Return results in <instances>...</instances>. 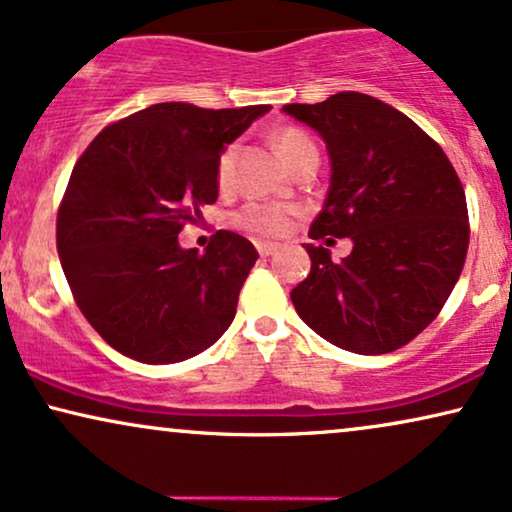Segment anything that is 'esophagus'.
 I'll return each instance as SVG.
<instances>
[{
	"mask_svg": "<svg viewBox=\"0 0 512 512\" xmlns=\"http://www.w3.org/2000/svg\"><path fill=\"white\" fill-rule=\"evenodd\" d=\"M256 249H258V254H261V256H272L280 247H277V244H272V242H256Z\"/></svg>",
	"mask_w": 512,
	"mask_h": 512,
	"instance_id": "1",
	"label": "esophagus"
}]
</instances>
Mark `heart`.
Listing matches in <instances>:
<instances>
[{"mask_svg": "<svg viewBox=\"0 0 512 512\" xmlns=\"http://www.w3.org/2000/svg\"><path fill=\"white\" fill-rule=\"evenodd\" d=\"M272 145H275L277 155L282 157V162L287 164V167H294L301 157L310 155V152H317L313 138L301 129L277 131V134L272 136ZM232 155H235V148H225L221 152V157H218L216 181L221 188L230 183ZM235 221L240 228L254 232V235L277 237L289 230L291 211L287 207H280V204H247V207L237 214Z\"/></svg>", "mask_w": 512, "mask_h": 512, "instance_id": "obj_1", "label": "heart"}]
</instances>
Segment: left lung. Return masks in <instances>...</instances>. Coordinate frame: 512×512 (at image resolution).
Segmentation results:
<instances>
[{
    "label": "left lung",
    "mask_w": 512,
    "mask_h": 512,
    "mask_svg": "<svg viewBox=\"0 0 512 512\" xmlns=\"http://www.w3.org/2000/svg\"><path fill=\"white\" fill-rule=\"evenodd\" d=\"M327 143L331 178L310 237H350L331 261L305 244L310 275L291 291L315 334L360 355L402 348L440 315L468 254L466 192L440 145L388 103L341 91L282 108Z\"/></svg>",
    "instance_id": "obj_1"
}]
</instances>
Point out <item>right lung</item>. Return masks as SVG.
I'll use <instances>...</instances> for the list:
<instances>
[{
  "instance_id": "add662e5",
  "label": "right lung",
  "mask_w": 512,
  "mask_h": 512,
  "mask_svg": "<svg viewBox=\"0 0 512 512\" xmlns=\"http://www.w3.org/2000/svg\"><path fill=\"white\" fill-rule=\"evenodd\" d=\"M270 105L157 103L105 126L72 169L56 244L72 296L103 341L143 364L214 345L258 251L218 230L204 254L178 232L218 197L216 164Z\"/></svg>"
}]
</instances>
